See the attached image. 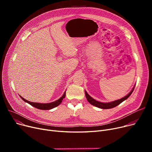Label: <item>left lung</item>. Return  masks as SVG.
Returning <instances> with one entry per match:
<instances>
[{
	"mask_svg": "<svg viewBox=\"0 0 152 152\" xmlns=\"http://www.w3.org/2000/svg\"><path fill=\"white\" fill-rule=\"evenodd\" d=\"M134 89V88L132 89V90L131 91V92L127 94L126 96H125L124 97H123L121 99H119V100H115V101H113V102H110V103H102V102H98L97 100H94V99H92L90 96V95L87 93L86 91H85V94H86V97L87 98V101H88L91 103V104H92V105L95 106V107H97L100 108H102V109H110V108H114V107L118 106V105L120 104L121 103H122L123 101L126 100L131 95Z\"/></svg>",
	"mask_w": 152,
	"mask_h": 152,
	"instance_id": "obj_1",
	"label": "left lung"
}]
</instances>
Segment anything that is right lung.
<instances>
[{
  "instance_id": "obj_1",
  "label": "right lung",
  "mask_w": 152,
  "mask_h": 152,
  "mask_svg": "<svg viewBox=\"0 0 152 152\" xmlns=\"http://www.w3.org/2000/svg\"><path fill=\"white\" fill-rule=\"evenodd\" d=\"M65 95H66V92L64 93L63 96L60 98L58 100H56L53 102H52V103H35V102H29V101H28L26 100H25V99H23L22 97L20 96V97L25 101L26 102H27L28 103H29V104H30L31 106H33L37 109H40V110H50V109H52L58 106L60 103H61L63 99L65 97Z\"/></svg>"
}]
</instances>
